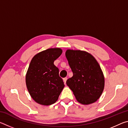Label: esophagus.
<instances>
[{"label":"esophagus","instance_id":"obj_1","mask_svg":"<svg viewBox=\"0 0 128 128\" xmlns=\"http://www.w3.org/2000/svg\"><path fill=\"white\" fill-rule=\"evenodd\" d=\"M66 80H67V78H66V77L64 78H63V81H64V84H66Z\"/></svg>","mask_w":128,"mask_h":128}]
</instances>
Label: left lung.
<instances>
[{"mask_svg":"<svg viewBox=\"0 0 128 128\" xmlns=\"http://www.w3.org/2000/svg\"><path fill=\"white\" fill-rule=\"evenodd\" d=\"M66 56L73 74L66 83L76 100L84 105L95 102L104 88V76L98 62L85 51L68 49Z\"/></svg>","mask_w":128,"mask_h":128,"instance_id":"obj_1","label":"left lung"}]
</instances>
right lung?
<instances>
[{
	"label": "right lung",
	"mask_w": 128,
	"mask_h": 128,
	"mask_svg": "<svg viewBox=\"0 0 128 128\" xmlns=\"http://www.w3.org/2000/svg\"><path fill=\"white\" fill-rule=\"evenodd\" d=\"M60 48H51L36 54L26 74V85L30 96L38 104L49 106L58 100L64 88L54 62L62 54Z\"/></svg>",
	"instance_id": "right-lung-1"
}]
</instances>
